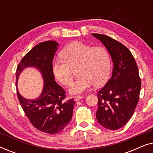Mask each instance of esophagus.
Instances as JSON below:
<instances>
[{
	"mask_svg": "<svg viewBox=\"0 0 153 153\" xmlns=\"http://www.w3.org/2000/svg\"><path fill=\"white\" fill-rule=\"evenodd\" d=\"M83 97V96H76V97H74V100L76 102L79 101V100H81Z\"/></svg>",
	"mask_w": 153,
	"mask_h": 153,
	"instance_id": "1",
	"label": "esophagus"
}]
</instances>
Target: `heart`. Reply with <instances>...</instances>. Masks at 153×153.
<instances>
[{
	"label": "heart",
	"mask_w": 153,
	"mask_h": 153,
	"mask_svg": "<svg viewBox=\"0 0 153 153\" xmlns=\"http://www.w3.org/2000/svg\"><path fill=\"white\" fill-rule=\"evenodd\" d=\"M61 59L52 61V72L56 80L69 86L73 81V71L76 68L79 77L71 86L70 93H83L93 84L100 86L107 81L111 69L109 53L105 48L92 47L81 42L69 44L60 52Z\"/></svg>",
	"instance_id": "heart-1"
}]
</instances>
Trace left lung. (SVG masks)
<instances>
[{"label":"left lung","instance_id":"obj_1","mask_svg":"<svg viewBox=\"0 0 153 153\" xmlns=\"http://www.w3.org/2000/svg\"><path fill=\"white\" fill-rule=\"evenodd\" d=\"M92 35L105 46L114 63L111 77L97 92L96 118L102 126L116 130L129 120L139 102V70L132 54L123 44L107 35Z\"/></svg>","mask_w":153,"mask_h":153}]
</instances>
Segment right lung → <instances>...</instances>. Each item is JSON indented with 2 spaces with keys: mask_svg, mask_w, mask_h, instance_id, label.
Listing matches in <instances>:
<instances>
[{
  "mask_svg": "<svg viewBox=\"0 0 153 153\" xmlns=\"http://www.w3.org/2000/svg\"><path fill=\"white\" fill-rule=\"evenodd\" d=\"M58 44L55 41L39 43L27 53L19 63L16 71V85L22 71L27 67L39 70L44 79L42 93L35 100L23 97L16 89L17 97L24 111L33 126L49 134L62 130L72 117L75 101L65 102V91L54 80L51 64Z\"/></svg>",
  "mask_w": 153,
  "mask_h": 153,
  "instance_id": "obj_1",
  "label": "right lung"
}]
</instances>
